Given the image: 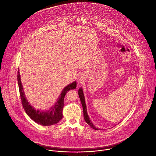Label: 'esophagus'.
<instances>
[{"label":"esophagus","instance_id":"34e87169","mask_svg":"<svg viewBox=\"0 0 156 156\" xmlns=\"http://www.w3.org/2000/svg\"><path fill=\"white\" fill-rule=\"evenodd\" d=\"M76 80L78 83H82L83 82H84V81H85V76L83 75V74H82V73L79 74L77 76Z\"/></svg>","mask_w":156,"mask_h":156}]
</instances>
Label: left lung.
I'll return each mask as SVG.
<instances>
[{"instance_id": "1", "label": "left lung", "mask_w": 156, "mask_h": 156, "mask_svg": "<svg viewBox=\"0 0 156 156\" xmlns=\"http://www.w3.org/2000/svg\"><path fill=\"white\" fill-rule=\"evenodd\" d=\"M78 94H79V98L80 99V101H81V103H82V107H83V116H84L85 121L87 122V123L89 125L91 128H92L93 129L96 130H99L100 129H98L95 126H94L93 123L92 122L91 120L89 119V116L88 115L87 110V106H86V103H85V97H84L83 89H82V88H80V89H79Z\"/></svg>"}]
</instances>
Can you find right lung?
<instances>
[{
  "instance_id": "1",
  "label": "right lung",
  "mask_w": 156,
  "mask_h": 156,
  "mask_svg": "<svg viewBox=\"0 0 156 156\" xmlns=\"http://www.w3.org/2000/svg\"><path fill=\"white\" fill-rule=\"evenodd\" d=\"M17 81L23 107L26 113L37 124L44 126H48L57 124L62 118V111L64 105V99L66 93L69 90L76 89L77 85L76 82H74L68 85L62 90L58 101L53 106H52L48 111H40L35 109L32 106L29 104L27 100L25 97L19 70H18L17 73Z\"/></svg>"
}]
</instances>
